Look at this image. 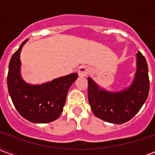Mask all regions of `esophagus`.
<instances>
[{
  "label": "esophagus",
  "instance_id": "34e87169",
  "mask_svg": "<svg viewBox=\"0 0 155 155\" xmlns=\"http://www.w3.org/2000/svg\"><path fill=\"white\" fill-rule=\"evenodd\" d=\"M89 73H90V68L86 66V65H82L78 70V74L81 77L86 76L87 74H89Z\"/></svg>",
  "mask_w": 155,
  "mask_h": 155
}]
</instances>
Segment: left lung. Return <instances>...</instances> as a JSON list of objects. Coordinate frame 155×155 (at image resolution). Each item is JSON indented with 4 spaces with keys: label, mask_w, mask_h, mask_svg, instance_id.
Segmentation results:
<instances>
[{
    "label": "left lung",
    "mask_w": 155,
    "mask_h": 155,
    "mask_svg": "<svg viewBox=\"0 0 155 155\" xmlns=\"http://www.w3.org/2000/svg\"><path fill=\"white\" fill-rule=\"evenodd\" d=\"M150 79L148 64L141 52L137 53V71L133 83L120 92H109L100 89L88 78V100L96 117L106 122L123 124L139 112L148 98Z\"/></svg>",
    "instance_id": "obj_1"
}]
</instances>
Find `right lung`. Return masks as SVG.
I'll return each instance as SVG.
<instances>
[{"instance_id":"obj_1","label":"right lung","mask_w":155,"mask_h":155,"mask_svg":"<svg viewBox=\"0 0 155 155\" xmlns=\"http://www.w3.org/2000/svg\"><path fill=\"white\" fill-rule=\"evenodd\" d=\"M26 41L22 42L9 63V94L22 117L33 123H49L57 120L62 113L69 89L78 74L72 73L41 85L25 83L20 74V54Z\"/></svg>"}]
</instances>
